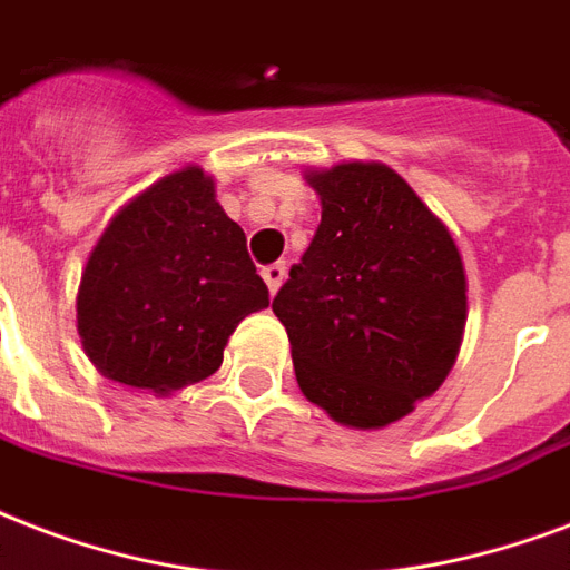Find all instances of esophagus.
<instances>
[{
  "instance_id": "34e87169",
  "label": "esophagus",
  "mask_w": 570,
  "mask_h": 570,
  "mask_svg": "<svg viewBox=\"0 0 570 570\" xmlns=\"http://www.w3.org/2000/svg\"><path fill=\"white\" fill-rule=\"evenodd\" d=\"M264 282H267V288H271V294H276V291L282 288V282H285V276H288V267L282 262L271 264V267H264L262 271Z\"/></svg>"
}]
</instances>
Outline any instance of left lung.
Wrapping results in <instances>:
<instances>
[{
    "mask_svg": "<svg viewBox=\"0 0 570 570\" xmlns=\"http://www.w3.org/2000/svg\"><path fill=\"white\" fill-rule=\"evenodd\" d=\"M321 225L273 299L303 395L338 425L410 416L452 372L466 273L452 232L386 163L306 169Z\"/></svg>",
    "mask_w": 570,
    "mask_h": 570,
    "instance_id": "obj_1",
    "label": "left lung"
}]
</instances>
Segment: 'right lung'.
<instances>
[{"instance_id": "1", "label": "right lung", "mask_w": 570, "mask_h": 570, "mask_svg": "<svg viewBox=\"0 0 570 570\" xmlns=\"http://www.w3.org/2000/svg\"><path fill=\"white\" fill-rule=\"evenodd\" d=\"M267 306L244 228L214 178L184 166L106 223L79 279L77 333L104 377L163 399L214 374L228 335Z\"/></svg>"}]
</instances>
